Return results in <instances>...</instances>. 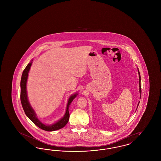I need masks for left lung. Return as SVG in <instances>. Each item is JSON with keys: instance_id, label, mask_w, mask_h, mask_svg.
Segmentation results:
<instances>
[{"instance_id": "left-lung-1", "label": "left lung", "mask_w": 161, "mask_h": 161, "mask_svg": "<svg viewBox=\"0 0 161 161\" xmlns=\"http://www.w3.org/2000/svg\"><path fill=\"white\" fill-rule=\"evenodd\" d=\"M138 73H139V92H140V93H141V75H140V73H139V70H138ZM139 103H138V106H139Z\"/></svg>"}]
</instances>
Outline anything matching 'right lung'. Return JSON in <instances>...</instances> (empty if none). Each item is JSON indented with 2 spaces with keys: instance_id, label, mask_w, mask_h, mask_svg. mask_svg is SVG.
Wrapping results in <instances>:
<instances>
[{
  "instance_id": "obj_1",
  "label": "right lung",
  "mask_w": 161,
  "mask_h": 161,
  "mask_svg": "<svg viewBox=\"0 0 161 161\" xmlns=\"http://www.w3.org/2000/svg\"><path fill=\"white\" fill-rule=\"evenodd\" d=\"M31 64H32V61L28 64V65L26 66L25 69L23 70L22 75L21 78V81H20V100H21V103L23 107V110L25 113L26 116L30 119L31 121L36 124L39 128H40L42 130H45V131H52L54 130H59L61 128L64 127L68 122L69 119V106L72 103L73 100L76 97L77 94H75L72 95L69 98L68 103L67 105V108H66V114L64 116V117L61 119L60 121H58L57 123L54 124L53 125H46L44 124L41 123L37 118L36 117V114L32 109V108L31 107L28 100V97H27V93H26V81L28 79V72L29 70L31 68Z\"/></svg>"
}]
</instances>
